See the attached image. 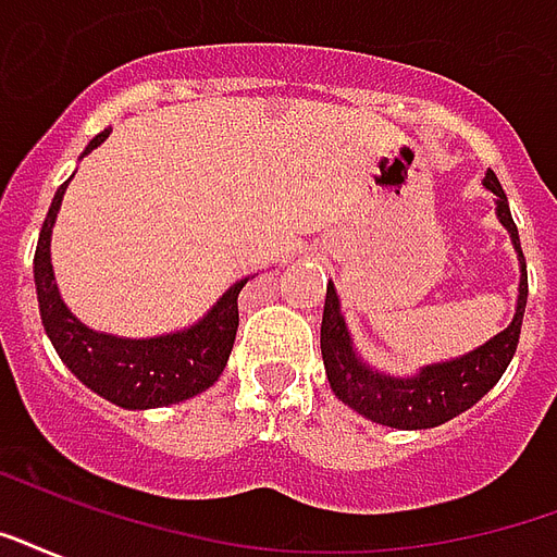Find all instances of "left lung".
Listing matches in <instances>:
<instances>
[{
	"label": "left lung",
	"mask_w": 557,
	"mask_h": 557,
	"mask_svg": "<svg viewBox=\"0 0 557 557\" xmlns=\"http://www.w3.org/2000/svg\"><path fill=\"white\" fill-rule=\"evenodd\" d=\"M485 186L496 195V219L511 233L517 257H520V295L511 324L503 333H496L476 350L449 359V362L423 364L414 376H392V373L373 371L362 356L356 354L354 338L347 333L342 304L335 295L333 283H326L324 321H321V356H324L326 380L335 397L359 411L362 418L392 426V430H430L441 426L456 414L467 411L479 403L499 376L508 362L515 359L520 326H523L525 297H529V277H525V260L520 250L517 224L508 210L503 186L494 172L485 175Z\"/></svg>",
	"instance_id": "8db88e82"
}]
</instances>
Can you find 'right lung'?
Segmentation results:
<instances>
[{"label": "right lung", "mask_w": 557, "mask_h": 557, "mask_svg": "<svg viewBox=\"0 0 557 557\" xmlns=\"http://www.w3.org/2000/svg\"><path fill=\"white\" fill-rule=\"evenodd\" d=\"M108 137L110 127H104L99 137L90 139L84 154H90ZM66 186L70 181L54 193L34 250V286H37L40 318L61 362L90 392L122 409H160L207 392L222 376L236 342L239 292L248 277L233 283L198 324L177 333L154 335V338H119L110 333H96L66 309L54 283L49 248H52V227Z\"/></svg>", "instance_id": "right-lung-1"}]
</instances>
